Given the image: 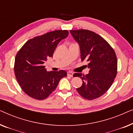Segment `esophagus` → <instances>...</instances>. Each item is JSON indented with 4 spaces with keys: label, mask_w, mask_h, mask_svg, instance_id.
Returning <instances> with one entry per match:
<instances>
[{
    "label": "esophagus",
    "mask_w": 133,
    "mask_h": 133,
    "mask_svg": "<svg viewBox=\"0 0 133 133\" xmlns=\"http://www.w3.org/2000/svg\"><path fill=\"white\" fill-rule=\"evenodd\" d=\"M67 74H68V76H70V77H72V76H73V73L71 71L67 72Z\"/></svg>",
    "instance_id": "esophagus-1"
}]
</instances>
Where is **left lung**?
<instances>
[{
	"label": "left lung",
	"instance_id": "1",
	"mask_svg": "<svg viewBox=\"0 0 133 133\" xmlns=\"http://www.w3.org/2000/svg\"><path fill=\"white\" fill-rule=\"evenodd\" d=\"M79 43L81 61L88 62L90 69L86 75L74 74L82 80V85L76 89L78 93L87 100L101 97L110 88L117 72V60L110 45L99 34L87 30H70Z\"/></svg>",
	"mask_w": 133,
	"mask_h": 133
}]
</instances>
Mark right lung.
<instances>
[{
	"instance_id": "add662e5",
	"label": "right lung",
	"mask_w": 133,
	"mask_h": 133,
	"mask_svg": "<svg viewBox=\"0 0 133 133\" xmlns=\"http://www.w3.org/2000/svg\"><path fill=\"white\" fill-rule=\"evenodd\" d=\"M67 30H56L37 36L26 42L16 54L14 72L25 94L36 100H43L54 91L64 70L47 71L43 63L52 57L60 41L68 36Z\"/></svg>"
}]
</instances>
